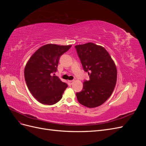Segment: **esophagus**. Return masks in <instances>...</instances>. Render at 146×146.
Segmentation results:
<instances>
[{"mask_svg":"<svg viewBox=\"0 0 146 146\" xmlns=\"http://www.w3.org/2000/svg\"><path fill=\"white\" fill-rule=\"evenodd\" d=\"M68 82V85H72L73 84V82H74V80H69Z\"/></svg>","mask_w":146,"mask_h":146,"instance_id":"obj_1","label":"esophagus"}]
</instances>
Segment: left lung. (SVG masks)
Segmentation results:
<instances>
[{
    "label": "left lung",
    "instance_id": "8db88e82",
    "mask_svg": "<svg viewBox=\"0 0 146 146\" xmlns=\"http://www.w3.org/2000/svg\"><path fill=\"white\" fill-rule=\"evenodd\" d=\"M83 70L90 76V80L83 82V90L77 92L79 103L88 108L103 104L116 86L117 69L108 52L94 43L75 46Z\"/></svg>",
    "mask_w": 146,
    "mask_h": 146
}]
</instances>
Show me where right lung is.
I'll use <instances>...</instances> for the list:
<instances>
[{"mask_svg": "<svg viewBox=\"0 0 146 146\" xmlns=\"http://www.w3.org/2000/svg\"><path fill=\"white\" fill-rule=\"evenodd\" d=\"M72 46L48 44L35 52L25 66L24 77L30 92L39 102H58L68 85L55 76L60 56Z\"/></svg>", "mask_w": 146, "mask_h": 146, "instance_id": "1", "label": "right lung"}]
</instances>
